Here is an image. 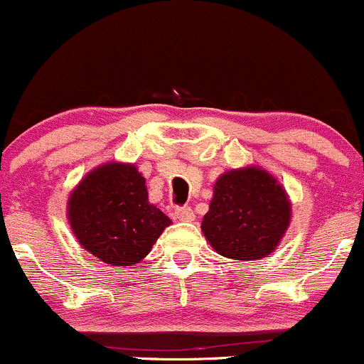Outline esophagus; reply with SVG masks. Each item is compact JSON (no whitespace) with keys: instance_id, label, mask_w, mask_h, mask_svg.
I'll return each instance as SVG.
<instances>
[{"instance_id":"34e87169","label":"esophagus","mask_w":364,"mask_h":364,"mask_svg":"<svg viewBox=\"0 0 364 364\" xmlns=\"http://www.w3.org/2000/svg\"><path fill=\"white\" fill-rule=\"evenodd\" d=\"M174 215H176V219L181 220V223H191V220L195 219V212L191 207H178L176 210H174Z\"/></svg>"}]
</instances>
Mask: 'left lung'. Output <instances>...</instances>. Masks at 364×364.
Wrapping results in <instances>:
<instances>
[{
  "instance_id": "8db88e82",
  "label": "left lung",
  "mask_w": 364,
  "mask_h": 364,
  "mask_svg": "<svg viewBox=\"0 0 364 364\" xmlns=\"http://www.w3.org/2000/svg\"><path fill=\"white\" fill-rule=\"evenodd\" d=\"M289 223L286 190L265 169L250 166L220 174L202 231L219 255L250 262L272 253Z\"/></svg>"
}]
</instances>
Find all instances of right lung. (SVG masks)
Returning <instances> with one entry per match:
<instances>
[{"label":"right lung","mask_w":364,"mask_h":364,"mask_svg":"<svg viewBox=\"0 0 364 364\" xmlns=\"http://www.w3.org/2000/svg\"><path fill=\"white\" fill-rule=\"evenodd\" d=\"M68 220L78 243L114 267L144 260L171 224L149 202L139 169L123 162L99 166L78 183L68 200Z\"/></svg>","instance_id":"1"}]
</instances>
